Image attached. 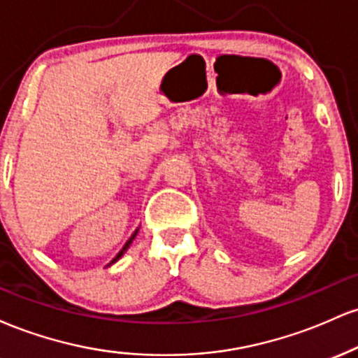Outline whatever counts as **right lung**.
<instances>
[{
	"label": "right lung",
	"instance_id": "add662e5",
	"mask_svg": "<svg viewBox=\"0 0 358 358\" xmlns=\"http://www.w3.org/2000/svg\"><path fill=\"white\" fill-rule=\"evenodd\" d=\"M136 234H138V231H136V232H134V234H133V236H131V237H129V241H127V242H126V244H124V248H122L121 250H119V254H117V256H116V257H114V259H113V262H116V261H117V259H119V257H121V256H122V254H124V250H126L127 248H129V244H131V242H133V239H134V237H136Z\"/></svg>",
	"mask_w": 358,
	"mask_h": 358
}]
</instances>
